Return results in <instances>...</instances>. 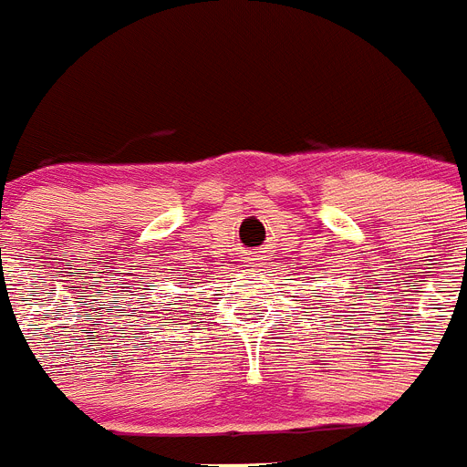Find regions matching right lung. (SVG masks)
<instances>
[{
  "label": "right lung",
  "instance_id": "add662e5",
  "mask_svg": "<svg viewBox=\"0 0 467 467\" xmlns=\"http://www.w3.org/2000/svg\"><path fill=\"white\" fill-rule=\"evenodd\" d=\"M170 321H172V318H170Z\"/></svg>",
  "mask_w": 467,
  "mask_h": 467
}]
</instances>
